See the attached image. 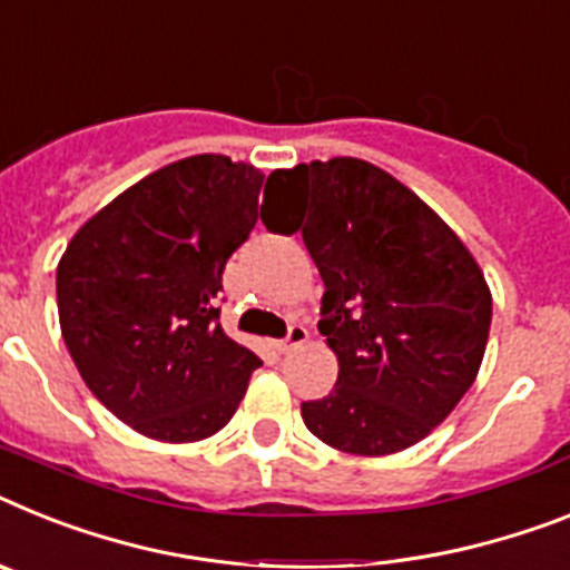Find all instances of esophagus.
Wrapping results in <instances>:
<instances>
[{
	"mask_svg": "<svg viewBox=\"0 0 570 570\" xmlns=\"http://www.w3.org/2000/svg\"><path fill=\"white\" fill-rule=\"evenodd\" d=\"M309 338V330L304 327V324H289V330H286V338L281 342V351L289 353L295 351V347H301V344L307 342Z\"/></svg>",
	"mask_w": 570,
	"mask_h": 570,
	"instance_id": "obj_1",
	"label": "esophagus"
}]
</instances>
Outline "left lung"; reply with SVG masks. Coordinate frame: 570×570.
I'll return each mask as SVG.
<instances>
[{
  "instance_id": "1",
  "label": "left lung",
  "mask_w": 570,
  "mask_h": 570,
  "mask_svg": "<svg viewBox=\"0 0 570 570\" xmlns=\"http://www.w3.org/2000/svg\"><path fill=\"white\" fill-rule=\"evenodd\" d=\"M269 232H301L324 281L322 322L336 389L301 403L309 432L351 455L414 446L475 382L492 322L484 272L403 181L338 156L275 170Z\"/></svg>"
}]
</instances>
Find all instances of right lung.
Listing matches in <instances>:
<instances>
[{
	"mask_svg": "<svg viewBox=\"0 0 570 570\" xmlns=\"http://www.w3.org/2000/svg\"><path fill=\"white\" fill-rule=\"evenodd\" d=\"M261 188L255 165L188 156L115 196L57 263L60 330L80 376L145 438L217 434L263 365L223 333L217 307Z\"/></svg>",
	"mask_w": 570,
	"mask_h": 570,
	"instance_id": "add662e5",
	"label": "right lung"
}]
</instances>
